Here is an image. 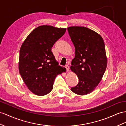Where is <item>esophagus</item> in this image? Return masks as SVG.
Wrapping results in <instances>:
<instances>
[{"instance_id": "34e87169", "label": "esophagus", "mask_w": 126, "mask_h": 126, "mask_svg": "<svg viewBox=\"0 0 126 126\" xmlns=\"http://www.w3.org/2000/svg\"><path fill=\"white\" fill-rule=\"evenodd\" d=\"M65 69H66V71H67V72H68V71H69V70H70V68H69V65H65Z\"/></svg>"}]
</instances>
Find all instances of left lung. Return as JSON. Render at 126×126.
Here are the masks:
<instances>
[{
    "label": "left lung",
    "instance_id": "obj_1",
    "mask_svg": "<svg viewBox=\"0 0 126 126\" xmlns=\"http://www.w3.org/2000/svg\"><path fill=\"white\" fill-rule=\"evenodd\" d=\"M67 31L75 48L70 69L79 79L78 85L71 89L75 94L85 95L96 88L105 71L104 42L99 34L84 27H71Z\"/></svg>",
    "mask_w": 126,
    "mask_h": 126
}]
</instances>
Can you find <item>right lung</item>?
I'll list each match as a JSON object with an SVG mask.
<instances>
[{"label": "right lung", "instance_id": "add662e5", "mask_svg": "<svg viewBox=\"0 0 126 126\" xmlns=\"http://www.w3.org/2000/svg\"><path fill=\"white\" fill-rule=\"evenodd\" d=\"M66 29L41 25L29 34L20 50L19 72L25 84L34 94L45 95L53 88L56 77L65 71L51 51Z\"/></svg>", "mask_w": 126, "mask_h": 126}]
</instances>
